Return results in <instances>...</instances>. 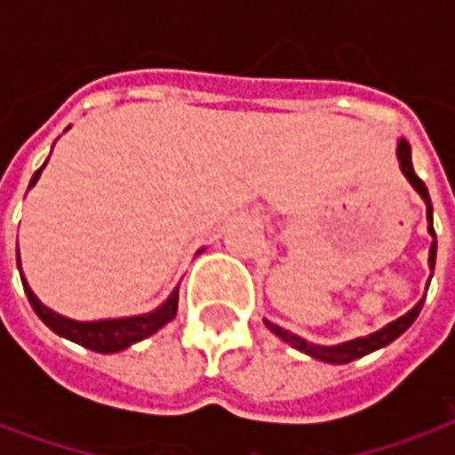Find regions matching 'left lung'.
Instances as JSON below:
<instances>
[{"instance_id": "obj_1", "label": "left lung", "mask_w": 455, "mask_h": 455, "mask_svg": "<svg viewBox=\"0 0 455 455\" xmlns=\"http://www.w3.org/2000/svg\"><path fill=\"white\" fill-rule=\"evenodd\" d=\"M397 160H400V170L402 175L407 178L411 188L417 189V195L424 199V204H427V231H429V236L434 238L429 246V270L431 275H434V263H436V234H434V209H431V199H429V189L427 185L417 178V172H414V165H411V148L410 143L404 139L397 140ZM431 280V277H429ZM421 305H424V297H421L417 305L411 307L407 315H402L400 319H395L390 324H385L382 329L378 331H372L368 336H358V339H351V341H343V343H331V346H322V343H312L302 339V336L292 334V331H287L283 326L273 324V322H266V326L273 331L275 336H280L283 341L290 343L292 348L297 351L307 353V355H312L316 361H324V363H331V365H343V363H351L355 358H363V355H368V353L378 351L382 346H387L392 343L397 336H402L411 324H414V319L419 316L421 312Z\"/></svg>"}]
</instances>
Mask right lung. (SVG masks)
Segmentation results:
<instances>
[{
	"label": "right lung",
	"mask_w": 455,
	"mask_h": 455,
	"mask_svg": "<svg viewBox=\"0 0 455 455\" xmlns=\"http://www.w3.org/2000/svg\"><path fill=\"white\" fill-rule=\"evenodd\" d=\"M48 163V160H45ZM45 163L41 168L36 170L34 178L28 182V189L34 188L41 172H44ZM204 251V248H202ZM197 251V253H202ZM16 266H19V273H21V258L16 256ZM21 283H24V292L28 297V302L34 307V312L41 316L51 331H55L58 336H63L68 341L80 343L84 348L97 353H119L124 348H129L133 343L143 341L148 339L150 334H156L158 329L168 324L175 319L178 315V297H180V287H175L172 292L168 295V299L163 302L160 307H156L153 312H146V315H136V316H119V319H97V322H77V319H70V316H63L53 312L51 307H45L38 297L34 295V290L28 287L26 283L24 273H21Z\"/></svg>",
	"instance_id": "obj_1"
}]
</instances>
